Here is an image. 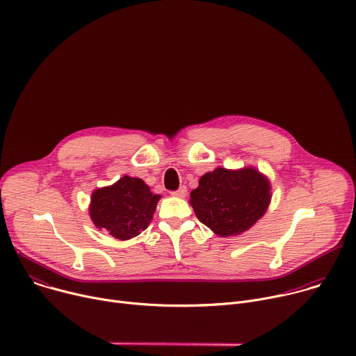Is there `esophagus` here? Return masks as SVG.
Returning a JSON list of instances; mask_svg holds the SVG:
<instances>
[{
    "label": "esophagus",
    "instance_id": "obj_1",
    "mask_svg": "<svg viewBox=\"0 0 356 356\" xmlns=\"http://www.w3.org/2000/svg\"><path fill=\"white\" fill-rule=\"evenodd\" d=\"M186 194H187V187L186 186H181L179 190L172 191V195H176V197H186Z\"/></svg>",
    "mask_w": 356,
    "mask_h": 356
}]
</instances>
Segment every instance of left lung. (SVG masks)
Returning <instances> with one entry per match:
<instances>
[{"label": "left lung", "instance_id": "8db88e82", "mask_svg": "<svg viewBox=\"0 0 356 356\" xmlns=\"http://www.w3.org/2000/svg\"><path fill=\"white\" fill-rule=\"evenodd\" d=\"M270 183L255 168H217L200 177L190 193L195 217L220 236L248 231L268 210Z\"/></svg>", "mask_w": 356, "mask_h": 356}]
</instances>
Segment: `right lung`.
Wrapping results in <instances>:
<instances>
[{
	"label": "right lung",
	"mask_w": 356,
	"mask_h": 356,
	"mask_svg": "<svg viewBox=\"0 0 356 356\" xmlns=\"http://www.w3.org/2000/svg\"><path fill=\"white\" fill-rule=\"evenodd\" d=\"M159 198L142 179L124 176L113 186L94 190L88 211L98 229L127 241L147 228Z\"/></svg>",
	"instance_id": "obj_1"
}]
</instances>
